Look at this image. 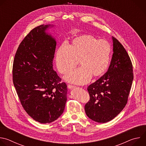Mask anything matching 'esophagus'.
I'll use <instances>...</instances> for the list:
<instances>
[{"mask_svg": "<svg viewBox=\"0 0 146 146\" xmlns=\"http://www.w3.org/2000/svg\"><path fill=\"white\" fill-rule=\"evenodd\" d=\"M68 87L69 89H73V88H74L76 87H75L74 86H72V85H70V84H68Z\"/></svg>", "mask_w": 146, "mask_h": 146, "instance_id": "1", "label": "esophagus"}]
</instances>
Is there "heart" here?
<instances>
[{"mask_svg": "<svg viewBox=\"0 0 146 146\" xmlns=\"http://www.w3.org/2000/svg\"><path fill=\"white\" fill-rule=\"evenodd\" d=\"M111 48L106 40H99L90 35L75 37L69 46L63 43L58 48L55 62L58 70L63 74L72 72L79 61L81 68L66 77L76 84H82L93 77L101 76L110 62Z\"/></svg>", "mask_w": 146, "mask_h": 146, "instance_id": "1", "label": "heart"}]
</instances>
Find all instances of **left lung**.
<instances>
[{
    "label": "left lung",
    "mask_w": 146,
    "mask_h": 146,
    "mask_svg": "<svg viewBox=\"0 0 146 146\" xmlns=\"http://www.w3.org/2000/svg\"><path fill=\"white\" fill-rule=\"evenodd\" d=\"M112 39L113 54L108 72L87 88L90 99L85 105L86 113L100 123L111 121L126 106L133 80L128 54L117 38Z\"/></svg>",
    "instance_id": "8db88e82"
}]
</instances>
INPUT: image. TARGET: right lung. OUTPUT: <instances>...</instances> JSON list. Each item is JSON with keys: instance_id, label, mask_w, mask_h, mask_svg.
<instances>
[{"instance_id": "right-lung-1", "label": "right lung", "mask_w": 146, "mask_h": 146, "mask_svg": "<svg viewBox=\"0 0 146 146\" xmlns=\"http://www.w3.org/2000/svg\"><path fill=\"white\" fill-rule=\"evenodd\" d=\"M50 25L33 29L15 53L13 81L21 103L35 121L50 123L63 113L67 100V85L53 69L56 43L46 32Z\"/></svg>"}]
</instances>
